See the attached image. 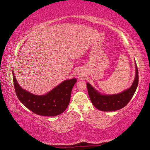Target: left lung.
Masks as SVG:
<instances>
[{"label": "left lung", "instance_id": "left-lung-1", "mask_svg": "<svg viewBox=\"0 0 150 150\" xmlns=\"http://www.w3.org/2000/svg\"><path fill=\"white\" fill-rule=\"evenodd\" d=\"M138 85V71L136 63V76L132 85L123 92L112 95H101L89 83H87L88 96L93 105L101 111H115L124 108L132 98Z\"/></svg>", "mask_w": 150, "mask_h": 150}]
</instances>
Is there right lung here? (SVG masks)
<instances>
[{"label":"right lung","instance_id":"right-lung-1","mask_svg":"<svg viewBox=\"0 0 150 150\" xmlns=\"http://www.w3.org/2000/svg\"><path fill=\"white\" fill-rule=\"evenodd\" d=\"M15 92L19 100L29 110L36 115L54 116L63 113L70 102L75 78L65 80L45 95H35L20 87L12 71Z\"/></svg>","mask_w":150,"mask_h":150}]
</instances>
